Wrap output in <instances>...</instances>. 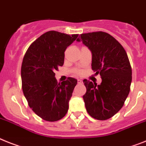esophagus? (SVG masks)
Segmentation results:
<instances>
[{
    "label": "esophagus",
    "mask_w": 146,
    "mask_h": 146,
    "mask_svg": "<svg viewBox=\"0 0 146 146\" xmlns=\"http://www.w3.org/2000/svg\"><path fill=\"white\" fill-rule=\"evenodd\" d=\"M78 83H79V84H82L83 83V81L82 80H81V79H78Z\"/></svg>",
    "instance_id": "obj_1"
}]
</instances>
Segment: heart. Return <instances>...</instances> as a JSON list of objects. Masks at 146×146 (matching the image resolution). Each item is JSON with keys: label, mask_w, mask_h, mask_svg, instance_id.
<instances>
[{"label": "heart", "mask_w": 146, "mask_h": 146, "mask_svg": "<svg viewBox=\"0 0 146 146\" xmlns=\"http://www.w3.org/2000/svg\"><path fill=\"white\" fill-rule=\"evenodd\" d=\"M74 73H75L76 74H77V75H79V74L82 73V72H81L80 70H74Z\"/></svg>", "instance_id": "heart-1"}]
</instances>
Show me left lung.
Segmentation results:
<instances>
[{"label":"left lung","instance_id":"8db88e82","mask_svg":"<svg viewBox=\"0 0 146 146\" xmlns=\"http://www.w3.org/2000/svg\"><path fill=\"white\" fill-rule=\"evenodd\" d=\"M80 41L91 51L92 70L102 78L98 85L83 80L85 108L93 118L106 120L122 108L130 92L132 70L128 55L119 41L105 32L82 34L77 38Z\"/></svg>","mask_w":146,"mask_h":146}]
</instances>
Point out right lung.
<instances>
[{"label": "right lung", "mask_w": 146, "mask_h": 146, "mask_svg": "<svg viewBox=\"0 0 146 146\" xmlns=\"http://www.w3.org/2000/svg\"><path fill=\"white\" fill-rule=\"evenodd\" d=\"M78 35L46 32L32 43L23 58V93L30 108L46 121L59 120L69 108V100L77 80L68 77L58 83L54 72L63 65L64 51Z\"/></svg>", "instance_id": "1"}]
</instances>
